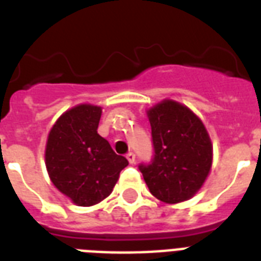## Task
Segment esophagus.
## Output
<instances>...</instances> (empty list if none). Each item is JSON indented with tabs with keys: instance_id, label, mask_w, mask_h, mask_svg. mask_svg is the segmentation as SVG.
Listing matches in <instances>:
<instances>
[{
	"instance_id": "esophagus-1",
	"label": "esophagus",
	"mask_w": 261,
	"mask_h": 261,
	"mask_svg": "<svg viewBox=\"0 0 261 261\" xmlns=\"http://www.w3.org/2000/svg\"><path fill=\"white\" fill-rule=\"evenodd\" d=\"M126 159L128 160V163L130 164H134L135 163V154L133 153V151H130V153H127Z\"/></svg>"
}]
</instances>
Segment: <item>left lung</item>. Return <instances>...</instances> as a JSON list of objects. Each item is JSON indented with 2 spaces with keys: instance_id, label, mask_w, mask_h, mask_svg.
Wrapping results in <instances>:
<instances>
[{
  "instance_id": "8db88e82",
  "label": "left lung",
  "mask_w": 261,
  "mask_h": 261,
  "mask_svg": "<svg viewBox=\"0 0 261 261\" xmlns=\"http://www.w3.org/2000/svg\"><path fill=\"white\" fill-rule=\"evenodd\" d=\"M154 159L139 171L153 196L168 204L188 200L202 188L213 164V143L203 122L174 100L150 110Z\"/></svg>"
}]
</instances>
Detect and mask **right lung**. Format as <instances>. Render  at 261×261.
<instances>
[{"instance_id": "1", "label": "right lung", "mask_w": 261, "mask_h": 261, "mask_svg": "<svg viewBox=\"0 0 261 261\" xmlns=\"http://www.w3.org/2000/svg\"><path fill=\"white\" fill-rule=\"evenodd\" d=\"M101 107L79 104L63 112L48 133L46 168L58 191L77 206L97 204L112 192L128 165L97 134Z\"/></svg>"}]
</instances>
